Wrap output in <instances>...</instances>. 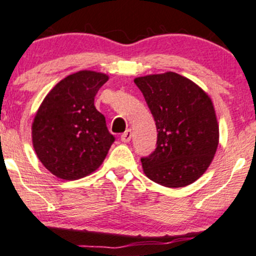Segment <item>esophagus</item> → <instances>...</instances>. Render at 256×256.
I'll return each instance as SVG.
<instances>
[{
  "instance_id": "34e87169",
  "label": "esophagus",
  "mask_w": 256,
  "mask_h": 256,
  "mask_svg": "<svg viewBox=\"0 0 256 256\" xmlns=\"http://www.w3.org/2000/svg\"><path fill=\"white\" fill-rule=\"evenodd\" d=\"M131 137H132V132H131L130 128H128V130H126L125 132L122 134V141L125 142V143L126 142H130L131 141Z\"/></svg>"
}]
</instances>
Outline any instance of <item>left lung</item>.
<instances>
[{
    "mask_svg": "<svg viewBox=\"0 0 256 256\" xmlns=\"http://www.w3.org/2000/svg\"><path fill=\"white\" fill-rule=\"evenodd\" d=\"M156 122V148L142 158L148 178L170 188L196 181L218 146V124L212 100L190 78L168 72L134 78Z\"/></svg>",
    "mask_w": 256,
    "mask_h": 256,
    "instance_id": "left-lung-1",
    "label": "left lung"
}]
</instances>
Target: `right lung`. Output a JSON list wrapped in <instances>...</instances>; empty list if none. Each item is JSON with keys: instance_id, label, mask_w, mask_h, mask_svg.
<instances>
[{"instance_id": "right-lung-1", "label": "right lung", "mask_w": 256, "mask_h": 256, "mask_svg": "<svg viewBox=\"0 0 256 256\" xmlns=\"http://www.w3.org/2000/svg\"><path fill=\"white\" fill-rule=\"evenodd\" d=\"M108 75L80 70L48 92L32 125V146L44 168L62 180H78L102 165L113 144L94 96Z\"/></svg>"}]
</instances>
